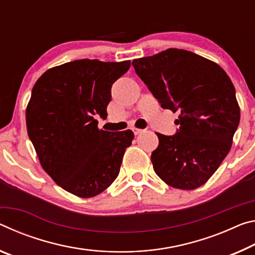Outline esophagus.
Here are the masks:
<instances>
[{
	"mask_svg": "<svg viewBox=\"0 0 255 255\" xmlns=\"http://www.w3.org/2000/svg\"><path fill=\"white\" fill-rule=\"evenodd\" d=\"M132 131H133V133H134L135 135L140 134V133H142V132H143L142 128H132Z\"/></svg>",
	"mask_w": 255,
	"mask_h": 255,
	"instance_id": "obj_1",
	"label": "esophagus"
}]
</instances>
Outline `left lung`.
I'll list each match as a JSON object with an SVG mask.
<instances>
[{
  "label": "left lung",
  "mask_w": 255,
  "mask_h": 255,
  "mask_svg": "<svg viewBox=\"0 0 255 255\" xmlns=\"http://www.w3.org/2000/svg\"><path fill=\"white\" fill-rule=\"evenodd\" d=\"M132 65L160 106L179 113L175 134L157 133L153 170L176 189L203 185L228 155L240 124L231 79L218 64L177 48L136 58Z\"/></svg>",
  "instance_id": "obj_1"
}]
</instances>
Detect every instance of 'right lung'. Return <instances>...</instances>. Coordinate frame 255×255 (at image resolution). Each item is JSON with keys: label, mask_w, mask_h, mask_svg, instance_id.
<instances>
[{"label": "right lung", "mask_w": 255, "mask_h": 255, "mask_svg": "<svg viewBox=\"0 0 255 255\" xmlns=\"http://www.w3.org/2000/svg\"><path fill=\"white\" fill-rule=\"evenodd\" d=\"M130 61L77 60L46 71L33 86L26 111L29 139L40 165L62 189L80 198L106 190L119 176L131 130H99L112 86Z\"/></svg>", "instance_id": "1"}]
</instances>
